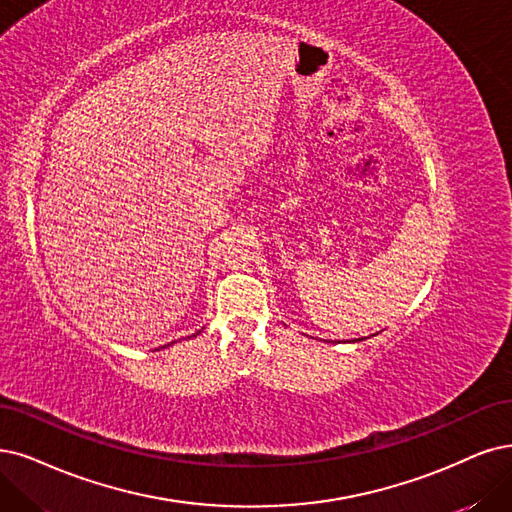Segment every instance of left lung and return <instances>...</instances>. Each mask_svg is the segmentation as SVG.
<instances>
[{"label":"left lung","instance_id":"left-lung-1","mask_svg":"<svg viewBox=\"0 0 512 512\" xmlns=\"http://www.w3.org/2000/svg\"><path fill=\"white\" fill-rule=\"evenodd\" d=\"M354 342H356V339H354ZM358 342H361V339H358Z\"/></svg>","mask_w":512,"mask_h":512}]
</instances>
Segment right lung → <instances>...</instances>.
Segmentation results:
<instances>
[{
    "label": "right lung",
    "instance_id": "add662e5",
    "mask_svg": "<svg viewBox=\"0 0 512 512\" xmlns=\"http://www.w3.org/2000/svg\"><path fill=\"white\" fill-rule=\"evenodd\" d=\"M198 333H200V331H198ZM198 333H196V335H198ZM196 335H192V337H196Z\"/></svg>",
    "mask_w": 512,
    "mask_h": 512
}]
</instances>
